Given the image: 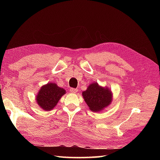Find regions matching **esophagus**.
Masks as SVG:
<instances>
[{"mask_svg": "<svg viewBox=\"0 0 160 160\" xmlns=\"http://www.w3.org/2000/svg\"><path fill=\"white\" fill-rule=\"evenodd\" d=\"M70 91L72 93H77L78 92V89H73V88H71Z\"/></svg>", "mask_w": 160, "mask_h": 160, "instance_id": "1", "label": "esophagus"}]
</instances>
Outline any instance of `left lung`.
Here are the masks:
<instances>
[{
  "label": "left lung",
  "instance_id": "1",
  "mask_svg": "<svg viewBox=\"0 0 160 160\" xmlns=\"http://www.w3.org/2000/svg\"><path fill=\"white\" fill-rule=\"evenodd\" d=\"M82 94L89 109L96 113L103 111L113 101V93L111 89L102 87L97 82L90 84Z\"/></svg>",
  "mask_w": 160,
  "mask_h": 160
}]
</instances>
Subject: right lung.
Wrapping results in <instances>:
<instances>
[{"label": "right lung", "instance_id": "obj_1", "mask_svg": "<svg viewBox=\"0 0 160 160\" xmlns=\"http://www.w3.org/2000/svg\"><path fill=\"white\" fill-rule=\"evenodd\" d=\"M65 93V89L58 87L55 82H48L40 87L36 96V100L42 109L49 111L53 109Z\"/></svg>", "mask_w": 160, "mask_h": 160}]
</instances>
